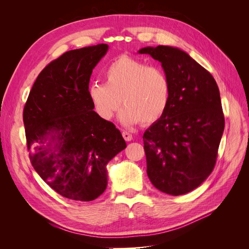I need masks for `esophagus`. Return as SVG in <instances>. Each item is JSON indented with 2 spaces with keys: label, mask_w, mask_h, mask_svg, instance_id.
Returning <instances> with one entry per match:
<instances>
[{
  "label": "esophagus",
  "mask_w": 249,
  "mask_h": 249,
  "mask_svg": "<svg viewBox=\"0 0 249 249\" xmlns=\"http://www.w3.org/2000/svg\"><path fill=\"white\" fill-rule=\"evenodd\" d=\"M123 137L124 138V140L125 141H131L132 139H133V136H132V134H130L129 132H126V131H124L123 133Z\"/></svg>",
  "instance_id": "esophagus-1"
}]
</instances>
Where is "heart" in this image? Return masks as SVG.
I'll use <instances>...</instances> for the list:
<instances>
[{
    "mask_svg": "<svg viewBox=\"0 0 249 249\" xmlns=\"http://www.w3.org/2000/svg\"><path fill=\"white\" fill-rule=\"evenodd\" d=\"M106 83H92L88 96L101 118L110 120L119 109L120 123L133 125L153 124L168 109L171 97L169 77L159 66L122 56L104 71Z\"/></svg>",
    "mask_w": 249,
    "mask_h": 249,
    "instance_id": "obj_1",
    "label": "heart"
}]
</instances>
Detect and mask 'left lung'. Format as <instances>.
Here are the masks:
<instances>
[{
  "label": "left lung",
  "instance_id": "1",
  "mask_svg": "<svg viewBox=\"0 0 249 249\" xmlns=\"http://www.w3.org/2000/svg\"><path fill=\"white\" fill-rule=\"evenodd\" d=\"M138 53L161 62L170 80L168 109L143 134V143L150 182L178 196L205 182L215 166L224 130L219 89L212 74L178 48Z\"/></svg>",
  "mask_w": 249,
  "mask_h": 249
}]
</instances>
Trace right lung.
I'll use <instances>...</instances> for the list:
<instances>
[{
	"label": "right lung",
	"instance_id": "obj_1",
	"mask_svg": "<svg viewBox=\"0 0 249 249\" xmlns=\"http://www.w3.org/2000/svg\"><path fill=\"white\" fill-rule=\"evenodd\" d=\"M108 44L64 53L38 74L24 108L32 166L52 189L80 201L108 184L107 164L125 148L122 133L101 118L88 96L91 73Z\"/></svg>",
	"mask_w": 249,
	"mask_h": 249
}]
</instances>
